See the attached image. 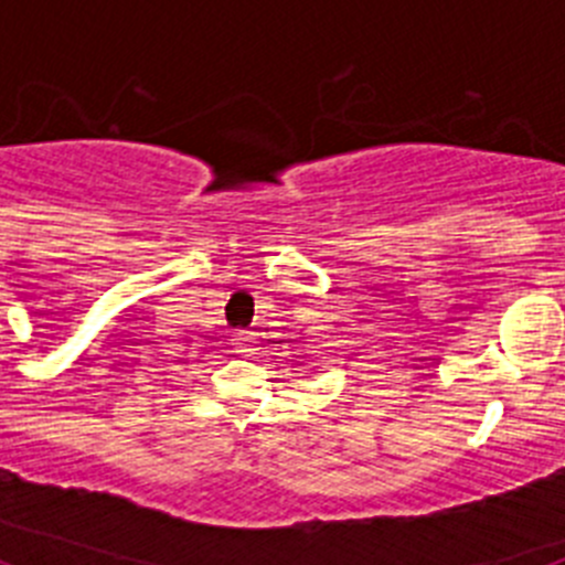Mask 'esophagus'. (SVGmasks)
Here are the masks:
<instances>
[{
    "label": "esophagus",
    "instance_id": "1",
    "mask_svg": "<svg viewBox=\"0 0 565 565\" xmlns=\"http://www.w3.org/2000/svg\"><path fill=\"white\" fill-rule=\"evenodd\" d=\"M234 348H237V353H243V356H252V353L257 351V339H254L252 331H237L234 333Z\"/></svg>",
    "mask_w": 565,
    "mask_h": 565
}]
</instances>
